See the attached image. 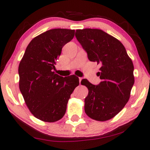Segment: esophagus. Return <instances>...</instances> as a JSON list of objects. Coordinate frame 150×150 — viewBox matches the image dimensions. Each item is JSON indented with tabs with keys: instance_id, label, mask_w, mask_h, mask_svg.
I'll return each mask as SVG.
<instances>
[{
	"instance_id": "34e87169",
	"label": "esophagus",
	"mask_w": 150,
	"mask_h": 150,
	"mask_svg": "<svg viewBox=\"0 0 150 150\" xmlns=\"http://www.w3.org/2000/svg\"><path fill=\"white\" fill-rule=\"evenodd\" d=\"M81 81H82V78H79V83H80V84H81Z\"/></svg>"
}]
</instances>
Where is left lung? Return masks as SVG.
Here are the masks:
<instances>
[{
  "label": "left lung",
  "mask_w": 150,
  "mask_h": 150,
  "mask_svg": "<svg viewBox=\"0 0 150 150\" xmlns=\"http://www.w3.org/2000/svg\"><path fill=\"white\" fill-rule=\"evenodd\" d=\"M76 38L87 52L89 61L100 65L102 80L94 85L81 81L89 93L85 99V111L100 122L109 120L123 109L130 96L134 83V65L122 43L103 30L94 28L76 30Z\"/></svg>",
  "instance_id": "8db88e82"
}]
</instances>
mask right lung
<instances>
[{"instance_id":"add662e5","label":"right lung","mask_w":150,"mask_h":150,"mask_svg":"<svg viewBox=\"0 0 150 150\" xmlns=\"http://www.w3.org/2000/svg\"><path fill=\"white\" fill-rule=\"evenodd\" d=\"M74 30L54 28L33 39L18 67L19 88L34 117L45 122L64 116L74 90L79 85L75 75L62 77L53 71L62 48L72 40Z\"/></svg>"}]
</instances>
